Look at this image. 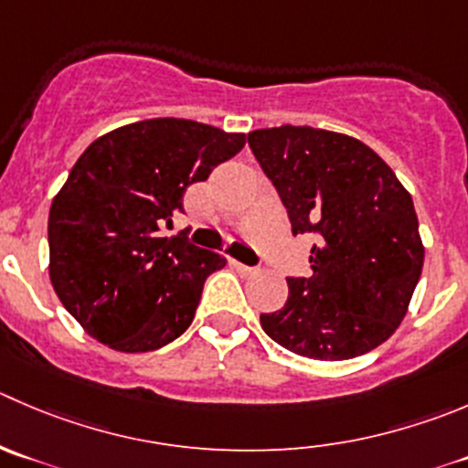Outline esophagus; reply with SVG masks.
<instances>
[{
  "mask_svg": "<svg viewBox=\"0 0 468 468\" xmlns=\"http://www.w3.org/2000/svg\"><path fill=\"white\" fill-rule=\"evenodd\" d=\"M235 267H238L242 274H253V271H256V267H249V265H244V262H235Z\"/></svg>",
  "mask_w": 468,
  "mask_h": 468,
  "instance_id": "1",
  "label": "esophagus"
}]
</instances>
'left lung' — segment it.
Instances as JSON below:
<instances>
[{
    "label": "left lung",
    "instance_id": "left-lung-1",
    "mask_svg": "<svg viewBox=\"0 0 468 468\" xmlns=\"http://www.w3.org/2000/svg\"><path fill=\"white\" fill-rule=\"evenodd\" d=\"M249 146L288 210L313 233L308 276H288V302L262 313L265 334L317 361L366 355L405 317L425 249L410 192L364 142L308 125L253 130Z\"/></svg>",
    "mask_w": 468,
    "mask_h": 468
}]
</instances>
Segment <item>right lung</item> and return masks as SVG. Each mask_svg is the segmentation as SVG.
I'll use <instances>...</instances> for the list:
<instances>
[{
	"label": "right lung",
	"mask_w": 468,
	"mask_h": 468,
	"mask_svg": "<svg viewBox=\"0 0 468 468\" xmlns=\"http://www.w3.org/2000/svg\"><path fill=\"white\" fill-rule=\"evenodd\" d=\"M247 137L185 119H151L95 139L49 207V279L100 343L151 352L185 334L221 253L160 229L185 189L207 180Z\"/></svg>",
	"instance_id": "right-lung-1"
}]
</instances>
